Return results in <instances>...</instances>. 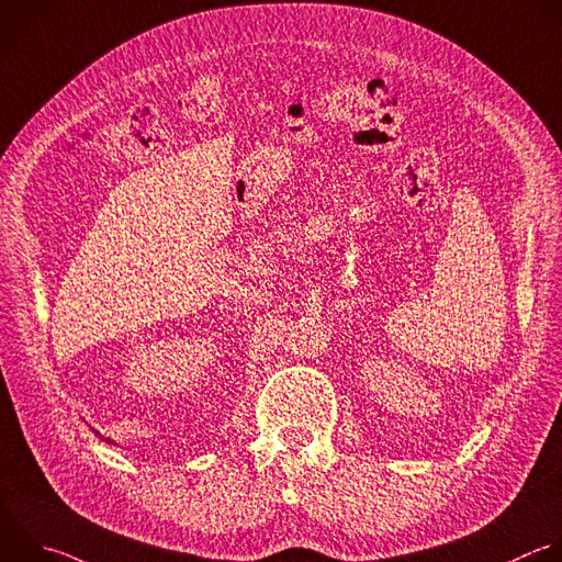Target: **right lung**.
Wrapping results in <instances>:
<instances>
[{
  "mask_svg": "<svg viewBox=\"0 0 562 562\" xmlns=\"http://www.w3.org/2000/svg\"><path fill=\"white\" fill-rule=\"evenodd\" d=\"M94 435H97V437H101V435H99V432H97V430H94ZM101 439H103V437H101ZM103 441H105V443H114V441H112V439H103Z\"/></svg>",
  "mask_w": 562,
  "mask_h": 562,
  "instance_id": "obj_1",
  "label": "right lung"
}]
</instances>
